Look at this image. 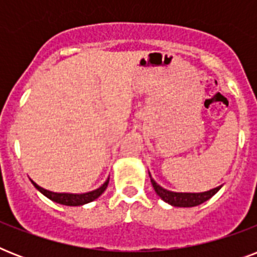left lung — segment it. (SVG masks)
<instances>
[{
	"instance_id": "8db88e82",
	"label": "left lung",
	"mask_w": 257,
	"mask_h": 257,
	"mask_svg": "<svg viewBox=\"0 0 257 257\" xmlns=\"http://www.w3.org/2000/svg\"><path fill=\"white\" fill-rule=\"evenodd\" d=\"M151 183H152L153 188H155V192H156L157 195L160 196L165 203L171 204L173 207H196V205H200V204H203L204 201H207V200L211 199L212 196L215 195L216 192L221 188H213L211 191L201 192V193H179V192H171L164 189V188L160 187L152 177H151Z\"/></svg>"
}]
</instances>
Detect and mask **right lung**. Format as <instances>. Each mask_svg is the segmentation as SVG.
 I'll return each instance as SVG.
<instances>
[{
  "mask_svg": "<svg viewBox=\"0 0 257 257\" xmlns=\"http://www.w3.org/2000/svg\"><path fill=\"white\" fill-rule=\"evenodd\" d=\"M33 185L37 188L38 191L41 192L42 195H45L48 199L53 200L56 203L58 204H62V205H72V207H77V205H84L86 203H90L93 200H96L98 196H101L104 193V191L108 187V183H109V179L105 181L102 185H101L98 189L96 191H92V192H88V193H82V195H72V193H54V192H50V191H46L44 188L38 187L37 184L32 181Z\"/></svg>",
  "mask_w": 257,
  "mask_h": 257,
  "instance_id": "obj_1",
  "label": "right lung"
}]
</instances>
